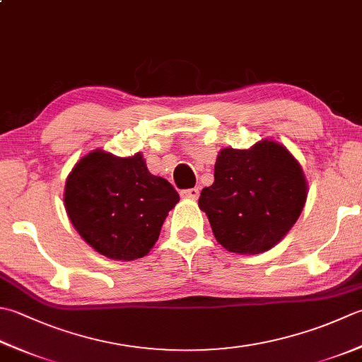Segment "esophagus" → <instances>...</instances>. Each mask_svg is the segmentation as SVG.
Here are the masks:
<instances>
[{"mask_svg": "<svg viewBox=\"0 0 362 362\" xmlns=\"http://www.w3.org/2000/svg\"><path fill=\"white\" fill-rule=\"evenodd\" d=\"M180 196L183 199H197L199 197V188H188V189H182Z\"/></svg>", "mask_w": 362, "mask_h": 362, "instance_id": "34e87169", "label": "esophagus"}]
</instances>
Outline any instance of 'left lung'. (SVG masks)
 I'll return each instance as SVG.
<instances>
[{
    "mask_svg": "<svg viewBox=\"0 0 362 362\" xmlns=\"http://www.w3.org/2000/svg\"><path fill=\"white\" fill-rule=\"evenodd\" d=\"M303 169L286 147L262 141L250 151L223 148L214 185L199 207L214 235L230 252L268 251L292 229L308 196Z\"/></svg>",
    "mask_w": 362,
    "mask_h": 362,
    "instance_id": "1",
    "label": "left lung"
}]
</instances>
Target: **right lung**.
Listing matches in <instances>:
<instances>
[{"instance_id": "add662e5", "label": "right lung", "mask_w": 362, "mask_h": 362, "mask_svg": "<svg viewBox=\"0 0 362 362\" xmlns=\"http://www.w3.org/2000/svg\"><path fill=\"white\" fill-rule=\"evenodd\" d=\"M177 202L174 187L148 173L143 155L117 158L103 151L76 163L64 194L67 215L84 242L117 260L144 257Z\"/></svg>"}]
</instances>
